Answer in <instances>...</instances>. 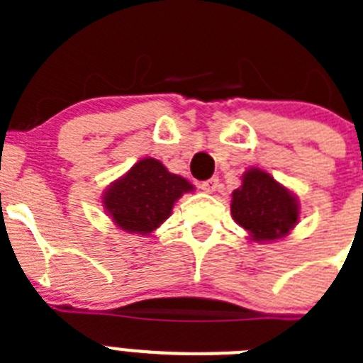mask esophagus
<instances>
[{
	"mask_svg": "<svg viewBox=\"0 0 363 363\" xmlns=\"http://www.w3.org/2000/svg\"><path fill=\"white\" fill-rule=\"evenodd\" d=\"M218 184H220V179L218 178H211V179H205V182H201L200 184V189L203 192H214L218 189Z\"/></svg>",
	"mask_w": 363,
	"mask_h": 363,
	"instance_id": "34e87169",
	"label": "esophagus"
}]
</instances>
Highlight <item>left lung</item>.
I'll list each match as a JSON object with an SVG mask.
<instances>
[{
    "mask_svg": "<svg viewBox=\"0 0 363 363\" xmlns=\"http://www.w3.org/2000/svg\"><path fill=\"white\" fill-rule=\"evenodd\" d=\"M242 187L233 192L230 213L234 221L249 233L255 242L284 238L298 223V200L269 172L249 169Z\"/></svg>",
    "mask_w": 363,
    "mask_h": 363,
    "instance_id": "8db88e82",
    "label": "left lung"
}]
</instances>
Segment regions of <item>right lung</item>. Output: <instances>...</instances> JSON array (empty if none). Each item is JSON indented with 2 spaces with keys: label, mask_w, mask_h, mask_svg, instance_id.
Instances as JSON below:
<instances>
[{
  "label": "right lung",
  "mask_w": 363,
  "mask_h": 363,
  "mask_svg": "<svg viewBox=\"0 0 363 363\" xmlns=\"http://www.w3.org/2000/svg\"><path fill=\"white\" fill-rule=\"evenodd\" d=\"M192 189L187 179L171 174L162 162L145 158L107 189L104 205L120 229L147 236L171 216L174 201Z\"/></svg>",
  "instance_id": "1"
}]
</instances>
